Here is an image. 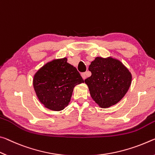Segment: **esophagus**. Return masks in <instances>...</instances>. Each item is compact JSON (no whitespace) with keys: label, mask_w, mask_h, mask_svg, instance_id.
<instances>
[{"label":"esophagus","mask_w":155,"mask_h":155,"mask_svg":"<svg viewBox=\"0 0 155 155\" xmlns=\"http://www.w3.org/2000/svg\"><path fill=\"white\" fill-rule=\"evenodd\" d=\"M81 75H82L83 80H85L86 78H87V73H82V74H81Z\"/></svg>","instance_id":"esophagus-1"}]
</instances>
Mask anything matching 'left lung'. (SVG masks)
Segmentation results:
<instances>
[{
  "label": "left lung",
  "mask_w": 155,
  "mask_h": 155,
  "mask_svg": "<svg viewBox=\"0 0 155 155\" xmlns=\"http://www.w3.org/2000/svg\"><path fill=\"white\" fill-rule=\"evenodd\" d=\"M88 70L91 76L84 82L91 97L100 108H109L117 104L130 87L131 73L116 58L96 57Z\"/></svg>",
  "instance_id": "1"
}]
</instances>
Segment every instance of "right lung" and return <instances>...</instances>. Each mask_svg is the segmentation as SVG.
I'll list each match as a JSON object with an SVG mask.
<instances>
[{
	"mask_svg": "<svg viewBox=\"0 0 155 155\" xmlns=\"http://www.w3.org/2000/svg\"><path fill=\"white\" fill-rule=\"evenodd\" d=\"M84 80L67 58L54 59L38 70L33 85L39 101L45 108L60 111L68 105L73 88Z\"/></svg>",
	"mask_w": 155,
	"mask_h": 155,
	"instance_id": "add662e5",
	"label": "right lung"
}]
</instances>
